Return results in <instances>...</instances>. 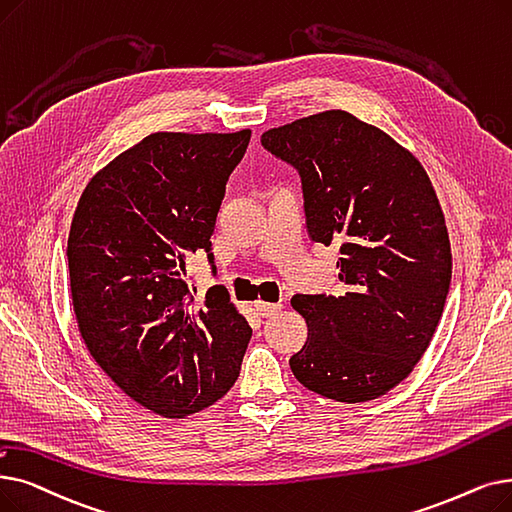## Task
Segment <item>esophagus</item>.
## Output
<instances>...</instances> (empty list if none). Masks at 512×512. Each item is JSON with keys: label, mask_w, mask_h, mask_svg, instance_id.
I'll return each instance as SVG.
<instances>
[{"label": "esophagus", "mask_w": 512, "mask_h": 512, "mask_svg": "<svg viewBox=\"0 0 512 512\" xmlns=\"http://www.w3.org/2000/svg\"><path fill=\"white\" fill-rule=\"evenodd\" d=\"M255 309H257V314H259L261 318H272L274 314H278V311L282 309V303H265V301H257V303H255Z\"/></svg>", "instance_id": "esophagus-1"}]
</instances>
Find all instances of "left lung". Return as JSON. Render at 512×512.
Returning <instances> with one entry per match:
<instances>
[{"instance_id": "obj_1", "label": "left lung", "mask_w": 512, "mask_h": 512, "mask_svg": "<svg viewBox=\"0 0 512 512\" xmlns=\"http://www.w3.org/2000/svg\"><path fill=\"white\" fill-rule=\"evenodd\" d=\"M261 146L297 169L307 236L339 244L343 291L295 295L307 341L295 379L337 402L381 397L427 351L452 280L446 219L412 154L345 110L274 127Z\"/></svg>"}]
</instances>
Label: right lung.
I'll return each instance as SVG.
<instances>
[{
  "instance_id": "add662e5",
  "label": "right lung",
  "mask_w": 512,
  "mask_h": 512,
  "mask_svg": "<svg viewBox=\"0 0 512 512\" xmlns=\"http://www.w3.org/2000/svg\"><path fill=\"white\" fill-rule=\"evenodd\" d=\"M251 131L152 133L92 177L71 224L69 276L81 337L133 402L167 418L224 397L253 330L211 286L196 303L186 259L215 274L211 234Z\"/></svg>"
}]
</instances>
